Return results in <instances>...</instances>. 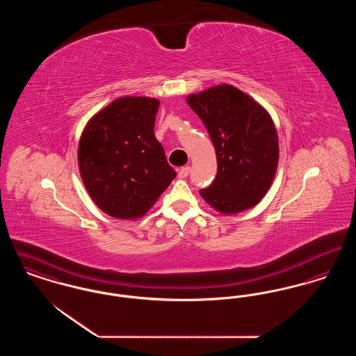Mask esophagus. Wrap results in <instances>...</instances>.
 Returning a JSON list of instances; mask_svg holds the SVG:
<instances>
[{
  "label": "esophagus",
  "instance_id": "obj_1",
  "mask_svg": "<svg viewBox=\"0 0 356 356\" xmlns=\"http://www.w3.org/2000/svg\"><path fill=\"white\" fill-rule=\"evenodd\" d=\"M189 172H191V168L189 167H183L181 170H179V173H177V176L180 177V179H186L188 177V175H189Z\"/></svg>",
  "mask_w": 356,
  "mask_h": 356
}]
</instances>
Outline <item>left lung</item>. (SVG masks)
Listing matches in <instances>:
<instances>
[{"instance_id":"8db88e82","label":"left lung","mask_w":356,"mask_h":356,"mask_svg":"<svg viewBox=\"0 0 356 356\" xmlns=\"http://www.w3.org/2000/svg\"><path fill=\"white\" fill-rule=\"evenodd\" d=\"M213 143L218 172L200 189L225 215L252 208L267 193L279 159L277 134L268 112L232 85L209 88L186 99Z\"/></svg>"}]
</instances>
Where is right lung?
<instances>
[{
  "label": "right lung",
  "mask_w": 356,
  "mask_h": 356,
  "mask_svg": "<svg viewBox=\"0 0 356 356\" xmlns=\"http://www.w3.org/2000/svg\"><path fill=\"white\" fill-rule=\"evenodd\" d=\"M157 109L156 99L121 97L85 127L79 143L81 179L112 218L143 216L176 177L153 132Z\"/></svg>",
  "instance_id": "add662e5"
}]
</instances>
